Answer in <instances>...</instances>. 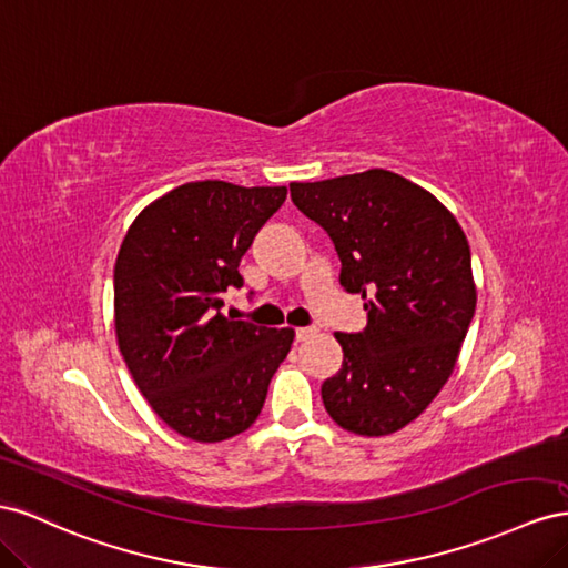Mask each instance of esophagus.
<instances>
[{
  "instance_id": "1",
  "label": "esophagus",
  "mask_w": 568,
  "mask_h": 568,
  "mask_svg": "<svg viewBox=\"0 0 568 568\" xmlns=\"http://www.w3.org/2000/svg\"><path fill=\"white\" fill-rule=\"evenodd\" d=\"M295 335H297V343H304V339H310L312 335H316V328H297Z\"/></svg>"
}]
</instances>
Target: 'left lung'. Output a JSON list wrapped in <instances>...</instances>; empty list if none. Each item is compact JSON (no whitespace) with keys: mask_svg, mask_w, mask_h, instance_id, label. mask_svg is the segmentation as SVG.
<instances>
[{"mask_svg":"<svg viewBox=\"0 0 568 568\" xmlns=\"http://www.w3.org/2000/svg\"><path fill=\"white\" fill-rule=\"evenodd\" d=\"M290 194L331 235L339 285L368 312L364 333H335L345 356L321 387L326 412L356 435L397 433L457 366L476 312L468 240L440 200L385 169L290 183Z\"/></svg>","mask_w":568,"mask_h":568,"instance_id":"obj_1","label":"left lung"}]
</instances>
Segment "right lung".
<instances>
[{
	"instance_id": "add662e5",
	"label": "right lung",
	"mask_w": 568,
	"mask_h": 568,
	"mask_svg": "<svg viewBox=\"0 0 568 568\" xmlns=\"http://www.w3.org/2000/svg\"><path fill=\"white\" fill-rule=\"evenodd\" d=\"M285 197V185L185 183L144 206L121 242L119 349L154 414L194 443L247 430L293 347V328L223 314L225 293L242 287L240 258Z\"/></svg>"
}]
</instances>
